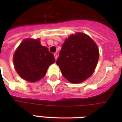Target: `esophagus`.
Returning a JSON list of instances; mask_svg holds the SVG:
<instances>
[{
	"label": "esophagus",
	"mask_w": 122,
	"mask_h": 122,
	"mask_svg": "<svg viewBox=\"0 0 122 122\" xmlns=\"http://www.w3.org/2000/svg\"><path fill=\"white\" fill-rule=\"evenodd\" d=\"M54 57H55L56 59H57V55L56 54H54Z\"/></svg>",
	"instance_id": "esophagus-1"
}]
</instances>
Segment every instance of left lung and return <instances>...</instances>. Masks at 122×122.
<instances>
[{"instance_id": "8db88e82", "label": "left lung", "mask_w": 122, "mask_h": 122, "mask_svg": "<svg viewBox=\"0 0 122 122\" xmlns=\"http://www.w3.org/2000/svg\"><path fill=\"white\" fill-rule=\"evenodd\" d=\"M99 59L97 46L86 34L78 33L66 39L56 64L67 80L78 83L91 76Z\"/></svg>"}]
</instances>
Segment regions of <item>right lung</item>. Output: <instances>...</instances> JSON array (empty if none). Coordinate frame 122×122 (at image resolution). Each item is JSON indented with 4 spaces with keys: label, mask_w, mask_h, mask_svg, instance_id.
<instances>
[{
    "label": "right lung",
    "mask_w": 122,
    "mask_h": 122,
    "mask_svg": "<svg viewBox=\"0 0 122 122\" xmlns=\"http://www.w3.org/2000/svg\"><path fill=\"white\" fill-rule=\"evenodd\" d=\"M14 67L21 77L30 82L41 80L46 74L55 58L40 40L26 39L20 44L14 54Z\"/></svg>",
    "instance_id": "1"
}]
</instances>
